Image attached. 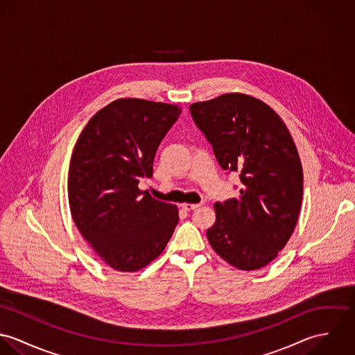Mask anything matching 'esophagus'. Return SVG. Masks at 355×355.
I'll return each instance as SVG.
<instances>
[{
    "instance_id": "esophagus-1",
    "label": "esophagus",
    "mask_w": 355,
    "mask_h": 355,
    "mask_svg": "<svg viewBox=\"0 0 355 355\" xmlns=\"http://www.w3.org/2000/svg\"><path fill=\"white\" fill-rule=\"evenodd\" d=\"M201 205H202V203H182V207H183L184 210H187V211H191V210L200 207Z\"/></svg>"
}]
</instances>
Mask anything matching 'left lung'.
<instances>
[{
    "instance_id": "left-lung-1",
    "label": "left lung",
    "mask_w": 355,
    "mask_h": 355,
    "mask_svg": "<svg viewBox=\"0 0 355 355\" xmlns=\"http://www.w3.org/2000/svg\"><path fill=\"white\" fill-rule=\"evenodd\" d=\"M190 112L220 166L242 182L238 198L214 203L207 241L232 266L259 269L287 245L298 221L304 172L293 137L270 106L246 94L196 102Z\"/></svg>"
}]
</instances>
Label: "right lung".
<instances>
[{
    "label": "right lung",
    "instance_id": "1",
    "mask_svg": "<svg viewBox=\"0 0 355 355\" xmlns=\"http://www.w3.org/2000/svg\"><path fill=\"white\" fill-rule=\"evenodd\" d=\"M178 105L120 98L98 110L72 153L68 200L72 218L103 262L137 272L164 252L178 207L138 189L152 178L155 152L180 116Z\"/></svg>",
    "mask_w": 355,
    "mask_h": 355
}]
</instances>
